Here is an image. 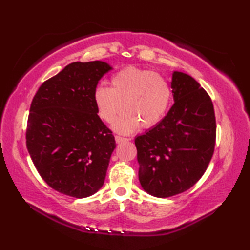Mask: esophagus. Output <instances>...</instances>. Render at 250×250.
<instances>
[{
    "mask_svg": "<svg viewBox=\"0 0 250 250\" xmlns=\"http://www.w3.org/2000/svg\"><path fill=\"white\" fill-rule=\"evenodd\" d=\"M115 140H116L117 144H120V143H124V142L129 141V139H125V137H121V136H118V135L115 136Z\"/></svg>",
    "mask_w": 250,
    "mask_h": 250,
    "instance_id": "esophagus-1",
    "label": "esophagus"
}]
</instances>
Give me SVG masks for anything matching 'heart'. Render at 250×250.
Segmentation results:
<instances>
[{
    "mask_svg": "<svg viewBox=\"0 0 250 250\" xmlns=\"http://www.w3.org/2000/svg\"><path fill=\"white\" fill-rule=\"evenodd\" d=\"M172 100V89L162 75L136 66H128L111 78V88L99 86L94 101L99 115L107 124L116 122L115 130L129 134L142 125L151 128L160 121Z\"/></svg>",
    "mask_w": 250,
    "mask_h": 250,
    "instance_id": "1",
    "label": "heart"
}]
</instances>
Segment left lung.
Instances as JSON below:
<instances>
[{"mask_svg":"<svg viewBox=\"0 0 250 250\" xmlns=\"http://www.w3.org/2000/svg\"><path fill=\"white\" fill-rule=\"evenodd\" d=\"M174 104L158 124L136 136L139 179L147 193L168 198L185 192L203 176L216 142L214 105L188 74L174 72Z\"/></svg>","mask_w":250,"mask_h":250,"instance_id":"8db88e82","label":"left lung"}]
</instances>
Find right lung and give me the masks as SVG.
Listing matches in <instances>:
<instances>
[{
	"instance_id": "1",
	"label": "right lung",
	"mask_w": 250,
	"mask_h": 250,
	"mask_svg": "<svg viewBox=\"0 0 250 250\" xmlns=\"http://www.w3.org/2000/svg\"><path fill=\"white\" fill-rule=\"evenodd\" d=\"M111 66L73 62L42 83L32 100L26 148L47 185L83 199L102 187L115 137L98 116L94 91Z\"/></svg>"
}]
</instances>
